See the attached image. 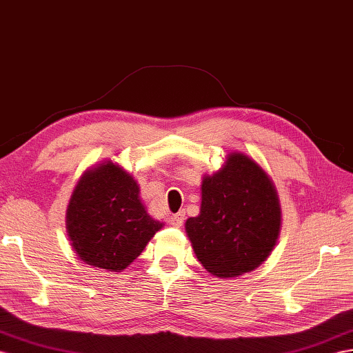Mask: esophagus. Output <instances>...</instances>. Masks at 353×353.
<instances>
[{
	"mask_svg": "<svg viewBox=\"0 0 353 353\" xmlns=\"http://www.w3.org/2000/svg\"><path fill=\"white\" fill-rule=\"evenodd\" d=\"M183 222H185V212H179V213L173 214V216H171V218H170V223L173 225V227H176V228L182 227Z\"/></svg>",
	"mask_w": 353,
	"mask_h": 353,
	"instance_id": "esophagus-1",
	"label": "esophagus"
}]
</instances>
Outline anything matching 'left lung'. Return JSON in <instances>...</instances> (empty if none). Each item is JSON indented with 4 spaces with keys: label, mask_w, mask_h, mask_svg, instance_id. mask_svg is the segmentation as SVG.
<instances>
[{
    "label": "left lung",
    "mask_w": 353,
    "mask_h": 353,
    "mask_svg": "<svg viewBox=\"0 0 353 353\" xmlns=\"http://www.w3.org/2000/svg\"><path fill=\"white\" fill-rule=\"evenodd\" d=\"M282 210L273 180L245 153L228 155L203 177L200 214L185 223L203 267L216 277H237L259 267L273 250Z\"/></svg>",
    "instance_id": "1"
}]
</instances>
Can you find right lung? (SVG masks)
Listing matches in <instances>:
<instances>
[{"mask_svg":"<svg viewBox=\"0 0 353 353\" xmlns=\"http://www.w3.org/2000/svg\"><path fill=\"white\" fill-rule=\"evenodd\" d=\"M162 227L146 212L134 177L112 161L86 170L68 203L71 246L83 263L107 271L125 270Z\"/></svg>","mask_w":353,"mask_h":353,"instance_id":"obj_1","label":"right lung"}]
</instances>
